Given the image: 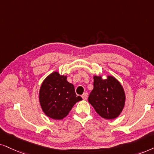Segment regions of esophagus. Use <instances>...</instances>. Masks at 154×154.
Segmentation results:
<instances>
[{"label": "esophagus", "mask_w": 154, "mask_h": 154, "mask_svg": "<svg viewBox=\"0 0 154 154\" xmlns=\"http://www.w3.org/2000/svg\"><path fill=\"white\" fill-rule=\"evenodd\" d=\"M87 96H88V94L87 93H84L82 95V98H83L84 100L87 99Z\"/></svg>", "instance_id": "esophagus-1"}]
</instances>
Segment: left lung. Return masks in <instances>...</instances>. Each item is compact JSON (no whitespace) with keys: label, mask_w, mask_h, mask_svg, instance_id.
Returning a JSON list of instances; mask_svg holds the SVG:
<instances>
[{"label":"left lung","mask_w":154,"mask_h":154,"mask_svg":"<svg viewBox=\"0 0 154 154\" xmlns=\"http://www.w3.org/2000/svg\"><path fill=\"white\" fill-rule=\"evenodd\" d=\"M126 96L121 84L113 76L103 79L94 76V89L88 101L101 118L112 120L120 116L125 104Z\"/></svg>","instance_id":"8db88e82"}]
</instances>
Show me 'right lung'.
<instances>
[{"mask_svg":"<svg viewBox=\"0 0 154 154\" xmlns=\"http://www.w3.org/2000/svg\"><path fill=\"white\" fill-rule=\"evenodd\" d=\"M67 75L53 72L47 76L41 85L38 98L45 115L53 120H62L74 105L82 98L76 95L75 87L67 80Z\"/></svg>","mask_w":154,"mask_h":154,"instance_id":"obj_1","label":"right lung"}]
</instances>
